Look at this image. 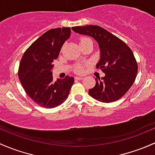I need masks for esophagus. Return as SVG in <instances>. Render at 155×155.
<instances>
[{"label": "esophagus", "instance_id": "esophagus-1", "mask_svg": "<svg viewBox=\"0 0 155 155\" xmlns=\"http://www.w3.org/2000/svg\"><path fill=\"white\" fill-rule=\"evenodd\" d=\"M75 79H76V80H82V79H83V77L82 76H76Z\"/></svg>", "mask_w": 155, "mask_h": 155}]
</instances>
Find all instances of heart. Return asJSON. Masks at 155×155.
<instances>
[{
  "instance_id": "b5f03b06",
  "label": "heart",
  "mask_w": 155,
  "mask_h": 155,
  "mask_svg": "<svg viewBox=\"0 0 155 155\" xmlns=\"http://www.w3.org/2000/svg\"><path fill=\"white\" fill-rule=\"evenodd\" d=\"M91 41V39L90 38H87V37H82V38H80L79 43H82V42H84V41ZM76 72L78 73L82 72L83 71V65H78V66L76 68Z\"/></svg>"
}]
</instances>
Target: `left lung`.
Segmentation results:
<instances>
[{"label":"left lung","instance_id":"8db88e82","mask_svg":"<svg viewBox=\"0 0 155 155\" xmlns=\"http://www.w3.org/2000/svg\"><path fill=\"white\" fill-rule=\"evenodd\" d=\"M72 30L92 37L100 50L97 68L102 70L105 76L95 78L96 84L89 89V95L105 103L120 99L132 86L137 74V64L133 52L125 42L99 26L73 27Z\"/></svg>","mask_w":155,"mask_h":155}]
</instances>
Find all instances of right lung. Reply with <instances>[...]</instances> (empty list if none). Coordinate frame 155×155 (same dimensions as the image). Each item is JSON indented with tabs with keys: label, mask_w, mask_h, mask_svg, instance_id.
I'll use <instances>...</instances> for the list:
<instances>
[{
	"label": "right lung",
	"mask_w": 155,
	"mask_h": 155,
	"mask_svg": "<svg viewBox=\"0 0 155 155\" xmlns=\"http://www.w3.org/2000/svg\"><path fill=\"white\" fill-rule=\"evenodd\" d=\"M71 37V28L48 30L33 42L21 60L18 77L22 87L35 103L47 108L61 105L68 97L74 78H53V61L64 42Z\"/></svg>",
	"instance_id": "add662e5"
}]
</instances>
